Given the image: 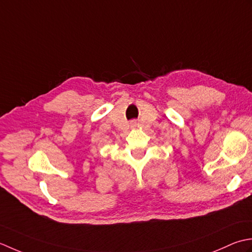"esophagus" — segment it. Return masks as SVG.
<instances>
[{
	"label": "esophagus",
	"mask_w": 252,
	"mask_h": 252,
	"mask_svg": "<svg viewBox=\"0 0 252 252\" xmlns=\"http://www.w3.org/2000/svg\"><path fill=\"white\" fill-rule=\"evenodd\" d=\"M130 126H131V127H135V126H136V122H135V121L130 122Z\"/></svg>",
	"instance_id": "esophagus-1"
}]
</instances>
